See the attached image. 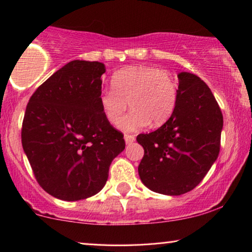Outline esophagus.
Here are the masks:
<instances>
[{"mask_svg":"<svg viewBox=\"0 0 252 252\" xmlns=\"http://www.w3.org/2000/svg\"><path fill=\"white\" fill-rule=\"evenodd\" d=\"M124 139H126V144H131L132 142H135L136 137L135 135H129V133H126V135H124Z\"/></svg>","mask_w":252,"mask_h":252,"instance_id":"obj_1","label":"esophagus"}]
</instances>
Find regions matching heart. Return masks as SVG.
Here are the masks:
<instances>
[{
	"label": "heart",
	"instance_id": "1",
	"mask_svg": "<svg viewBox=\"0 0 252 252\" xmlns=\"http://www.w3.org/2000/svg\"><path fill=\"white\" fill-rule=\"evenodd\" d=\"M111 87L100 93V106L108 122L117 124L128 103L132 110L121 122L124 130L158 126L170 119L177 104L178 87L171 72L151 66H131L115 72Z\"/></svg>",
	"mask_w": 252,
	"mask_h": 252
}]
</instances>
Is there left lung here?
I'll use <instances>...</instances> for the list:
<instances>
[{"instance_id":"1","label":"left lung","mask_w":252,"mask_h":252,"mask_svg":"<svg viewBox=\"0 0 252 252\" xmlns=\"http://www.w3.org/2000/svg\"><path fill=\"white\" fill-rule=\"evenodd\" d=\"M177 104L160 128L139 133L144 149L138 173L148 189L165 195L185 194L201 183L218 158L223 116L199 76L178 74Z\"/></svg>"}]
</instances>
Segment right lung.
<instances>
[{
  "instance_id": "add662e5",
  "label": "right lung",
  "mask_w": 252,
  "mask_h": 252,
  "mask_svg": "<svg viewBox=\"0 0 252 252\" xmlns=\"http://www.w3.org/2000/svg\"><path fill=\"white\" fill-rule=\"evenodd\" d=\"M104 72L102 63L73 60L29 100L22 145L37 183L57 199L78 201L100 192L126 148L100 106Z\"/></svg>"
}]
</instances>
